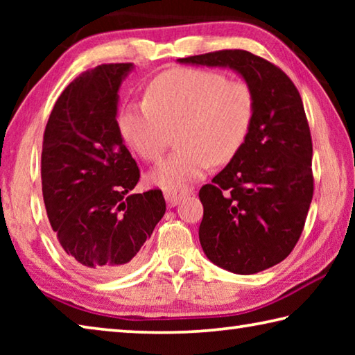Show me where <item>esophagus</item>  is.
Here are the masks:
<instances>
[{"label": "esophagus", "mask_w": 355, "mask_h": 355, "mask_svg": "<svg viewBox=\"0 0 355 355\" xmlns=\"http://www.w3.org/2000/svg\"><path fill=\"white\" fill-rule=\"evenodd\" d=\"M192 191L194 189L189 188V186H184V184L171 186V188L164 189V197L171 207H175L177 203L183 199V197L192 194Z\"/></svg>", "instance_id": "34e87169"}]
</instances>
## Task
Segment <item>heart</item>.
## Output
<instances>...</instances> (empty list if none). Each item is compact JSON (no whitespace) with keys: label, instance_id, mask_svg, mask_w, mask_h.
<instances>
[{"label":"heart","instance_id":"heart-1","mask_svg":"<svg viewBox=\"0 0 355 355\" xmlns=\"http://www.w3.org/2000/svg\"><path fill=\"white\" fill-rule=\"evenodd\" d=\"M255 114V94L245 81L214 70L177 69L150 84L146 103L122 112L120 130L144 159L158 161L180 128L183 147L152 173L153 183L171 188L200 178L213 163H230L248 141Z\"/></svg>","mask_w":355,"mask_h":355}]
</instances>
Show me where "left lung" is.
<instances>
[{
	"instance_id": "1",
	"label": "left lung",
	"mask_w": 355,
	"mask_h": 355,
	"mask_svg": "<svg viewBox=\"0 0 355 355\" xmlns=\"http://www.w3.org/2000/svg\"><path fill=\"white\" fill-rule=\"evenodd\" d=\"M178 62L230 67L255 94L254 127L241 152L199 191V238L205 255L227 271H264L291 254L313 199V146L302 98L284 70L245 50Z\"/></svg>"
}]
</instances>
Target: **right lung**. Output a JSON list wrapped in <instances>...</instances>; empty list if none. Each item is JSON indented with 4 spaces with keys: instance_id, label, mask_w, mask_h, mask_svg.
Returning a JSON list of instances; mask_svg holds the SVG:
<instances>
[{
    "instance_id": "add662e5",
    "label": "right lung",
    "mask_w": 355,
    "mask_h": 355,
    "mask_svg": "<svg viewBox=\"0 0 355 355\" xmlns=\"http://www.w3.org/2000/svg\"><path fill=\"white\" fill-rule=\"evenodd\" d=\"M133 64L83 71L59 95L42 144V194L69 260L94 277H119L142 260L166 213L161 189L131 194L141 172L117 123L120 83Z\"/></svg>"
}]
</instances>
